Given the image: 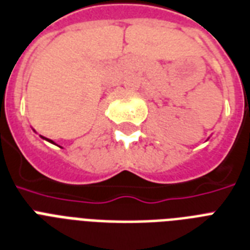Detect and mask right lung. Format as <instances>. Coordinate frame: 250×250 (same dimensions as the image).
Instances as JSON below:
<instances>
[{
    "label": "right lung",
    "instance_id": "right-lung-1",
    "mask_svg": "<svg viewBox=\"0 0 250 250\" xmlns=\"http://www.w3.org/2000/svg\"><path fill=\"white\" fill-rule=\"evenodd\" d=\"M35 131V130H34ZM40 138H42V139H45V141H48V142H51V143H55L53 142V141H52V139H48V138H45V137H42V135H40ZM56 145V143H55Z\"/></svg>",
    "mask_w": 250,
    "mask_h": 250
}]
</instances>
